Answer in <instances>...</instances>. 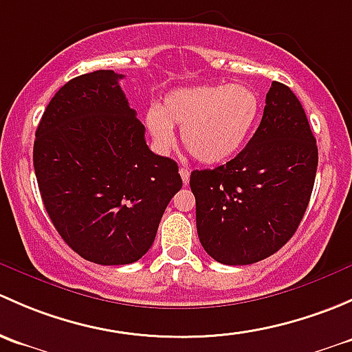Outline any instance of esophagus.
<instances>
[{
    "instance_id": "1",
    "label": "esophagus",
    "mask_w": 352,
    "mask_h": 352,
    "mask_svg": "<svg viewBox=\"0 0 352 352\" xmlns=\"http://www.w3.org/2000/svg\"><path fill=\"white\" fill-rule=\"evenodd\" d=\"M179 175L184 184L190 183V171H188V168H179Z\"/></svg>"
}]
</instances>
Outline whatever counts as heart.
Masks as SVG:
<instances>
[{"label":"heart","mask_w":352,"mask_h":352,"mask_svg":"<svg viewBox=\"0 0 352 352\" xmlns=\"http://www.w3.org/2000/svg\"><path fill=\"white\" fill-rule=\"evenodd\" d=\"M259 110V96L249 86H190L169 93L159 110L147 111L146 126L157 151L175 147L173 126H179L184 147L197 161L222 164L245 146Z\"/></svg>","instance_id":"obj_1"}]
</instances>
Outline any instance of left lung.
<instances>
[{
  "label": "left lung",
  "instance_id": "left-lung-1",
  "mask_svg": "<svg viewBox=\"0 0 352 352\" xmlns=\"http://www.w3.org/2000/svg\"><path fill=\"white\" fill-rule=\"evenodd\" d=\"M317 164L302 103L288 86L273 81L248 146L227 164L191 173L203 249L230 266L280 251L305 215Z\"/></svg>",
  "mask_w": 352,
  "mask_h": 352
}]
</instances>
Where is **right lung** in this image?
<instances>
[{
  "label": "right lung",
  "instance_id": "right-lung-1",
  "mask_svg": "<svg viewBox=\"0 0 352 352\" xmlns=\"http://www.w3.org/2000/svg\"><path fill=\"white\" fill-rule=\"evenodd\" d=\"M123 74L95 71L66 82L35 132L34 168L43 206L66 244L103 266L139 261L183 181L155 155L129 107Z\"/></svg>",
  "mask_w": 352,
  "mask_h": 352
}]
</instances>
